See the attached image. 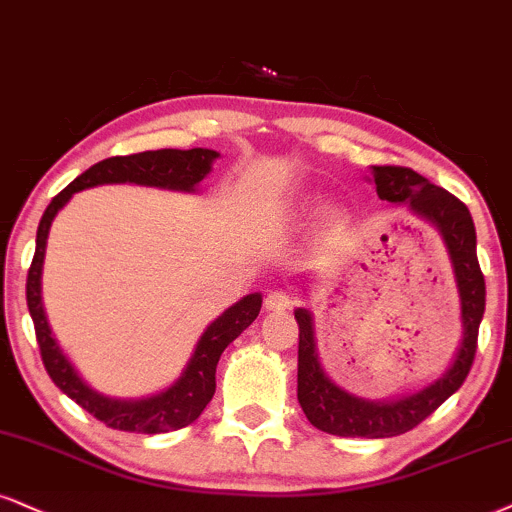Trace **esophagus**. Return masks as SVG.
I'll return each instance as SVG.
<instances>
[{"label":"esophagus","instance_id":"1","mask_svg":"<svg viewBox=\"0 0 512 512\" xmlns=\"http://www.w3.org/2000/svg\"><path fill=\"white\" fill-rule=\"evenodd\" d=\"M287 308H292V296L282 289H275L266 296V311H287Z\"/></svg>","mask_w":512,"mask_h":512}]
</instances>
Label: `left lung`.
Listing matches in <instances>:
<instances>
[{
  "label": "left lung",
  "mask_w": 512,
  "mask_h": 512,
  "mask_svg": "<svg viewBox=\"0 0 512 512\" xmlns=\"http://www.w3.org/2000/svg\"><path fill=\"white\" fill-rule=\"evenodd\" d=\"M370 173L375 178L380 199L391 204H406L437 225L449 246L453 270H456L465 327L456 361L439 382L408 399L372 403L349 396L327 380L315 353L311 315L304 308L294 311L296 323H299V403L308 422L337 437L384 439L418 427L465 382L477 353V334L484 304H487V287H484V275L477 261L475 223L463 201L446 192L444 187L432 185L413 168L370 166Z\"/></svg>",
  "instance_id": "1"
}]
</instances>
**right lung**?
Returning <instances> with one entry per match:
<instances>
[{
  "label": "right lung",
  "mask_w": 512,
  "mask_h": 512,
  "mask_svg": "<svg viewBox=\"0 0 512 512\" xmlns=\"http://www.w3.org/2000/svg\"><path fill=\"white\" fill-rule=\"evenodd\" d=\"M218 159V151L211 149H156V151H140L130 156H111L94 163L85 173L78 175L71 185L61 189L42 213L40 227H37V246L33 263L28 268V282H25V299H28V311L35 325V337L40 344V356L44 370L49 372L52 382L63 394L71 396L80 408L102 420L106 427L121 432H137V434H161L173 432L180 427L192 425L194 420L204 413L208 401L213 399L216 391V365L220 361V353L227 349V344L235 342L246 327L256 320L261 311V294H249L235 306H230L208 325V330L201 334L197 349L189 365L182 372V377L173 387L163 391L159 396H151L144 401H113L97 391L87 387L80 380L78 372L68 358L63 356L59 344L52 337L47 318H44L42 296H40V275L44 261V246H47L49 225L56 213L66 206V201L80 189L106 185V182H137V185L151 187H168V189H185L192 192L201 180L206 178L211 163Z\"/></svg>",
  "instance_id": "add662e5"
}]
</instances>
